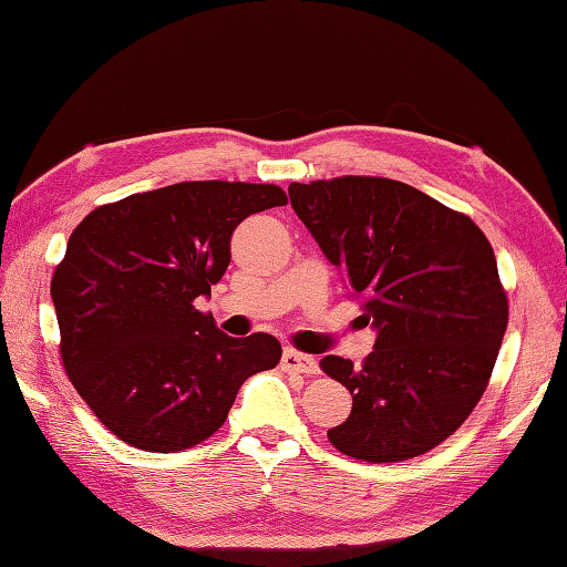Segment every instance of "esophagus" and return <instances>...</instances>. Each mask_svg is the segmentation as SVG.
<instances>
[{
    "label": "esophagus",
    "mask_w": 567,
    "mask_h": 567,
    "mask_svg": "<svg viewBox=\"0 0 567 567\" xmlns=\"http://www.w3.org/2000/svg\"><path fill=\"white\" fill-rule=\"evenodd\" d=\"M281 369L289 371V373L313 375V373H319V361H316L313 355H306V353H299L293 349H286L284 355H281Z\"/></svg>",
    "instance_id": "esophagus-1"
}]
</instances>
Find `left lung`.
Returning a JSON list of instances; mask_svg holds the SVG:
<instances>
[{"instance_id":"1","label":"left lung","mask_w":567,"mask_h":567,"mask_svg":"<svg viewBox=\"0 0 567 567\" xmlns=\"http://www.w3.org/2000/svg\"><path fill=\"white\" fill-rule=\"evenodd\" d=\"M289 196L375 329L361 365L321 359L353 395L331 445L369 463L429 453L478 405L508 326L491 241L465 214L393 178L293 182Z\"/></svg>"}]
</instances>
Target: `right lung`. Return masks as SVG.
<instances>
[{
    "label": "right lung",
    "instance_id": "add662e5",
    "mask_svg": "<svg viewBox=\"0 0 567 567\" xmlns=\"http://www.w3.org/2000/svg\"><path fill=\"white\" fill-rule=\"evenodd\" d=\"M289 204L274 184L182 182L84 216L52 276L59 351L116 439L176 453L221 429L241 383L281 361L268 333L231 339L194 306L231 261L246 216Z\"/></svg>",
    "mask_w": 567,
    "mask_h": 567
}]
</instances>
